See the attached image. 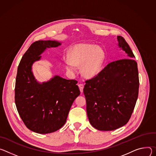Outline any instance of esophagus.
<instances>
[{
	"instance_id": "1",
	"label": "esophagus",
	"mask_w": 156,
	"mask_h": 156,
	"mask_svg": "<svg viewBox=\"0 0 156 156\" xmlns=\"http://www.w3.org/2000/svg\"><path fill=\"white\" fill-rule=\"evenodd\" d=\"M79 89H80V91L81 92H83V85L82 83H79Z\"/></svg>"
}]
</instances>
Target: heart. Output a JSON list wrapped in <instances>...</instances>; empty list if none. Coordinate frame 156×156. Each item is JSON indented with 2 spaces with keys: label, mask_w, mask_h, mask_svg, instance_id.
<instances>
[{
  "label": "heart",
  "mask_w": 156,
  "mask_h": 156,
  "mask_svg": "<svg viewBox=\"0 0 156 156\" xmlns=\"http://www.w3.org/2000/svg\"><path fill=\"white\" fill-rule=\"evenodd\" d=\"M104 59V51L98 46L80 44L74 47L67 57L66 63L67 69L71 72L77 70V66H82V74L92 78L100 72Z\"/></svg>",
  "instance_id": "b5f03b06"
}]
</instances>
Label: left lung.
Masks as SVG:
<instances>
[{"instance_id":"obj_1","label":"left lung","mask_w":156,"mask_h":156,"mask_svg":"<svg viewBox=\"0 0 156 156\" xmlns=\"http://www.w3.org/2000/svg\"><path fill=\"white\" fill-rule=\"evenodd\" d=\"M117 39L128 58L107 64L97 76L86 80L83 88L89 122L100 131L115 130L128 122L139 92L135 56L122 37Z\"/></svg>"}]
</instances>
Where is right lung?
<instances>
[{"mask_svg":"<svg viewBox=\"0 0 156 156\" xmlns=\"http://www.w3.org/2000/svg\"><path fill=\"white\" fill-rule=\"evenodd\" d=\"M61 44L51 40L34 42L23 55L17 69L16 107L27 128L37 133L47 134L59 129L80 93L76 80L56 76L49 81L39 83L31 72L33 63L40 59V55L47 48Z\"/></svg>","mask_w":156,"mask_h":156,"instance_id":"1","label":"right lung"}]
</instances>
